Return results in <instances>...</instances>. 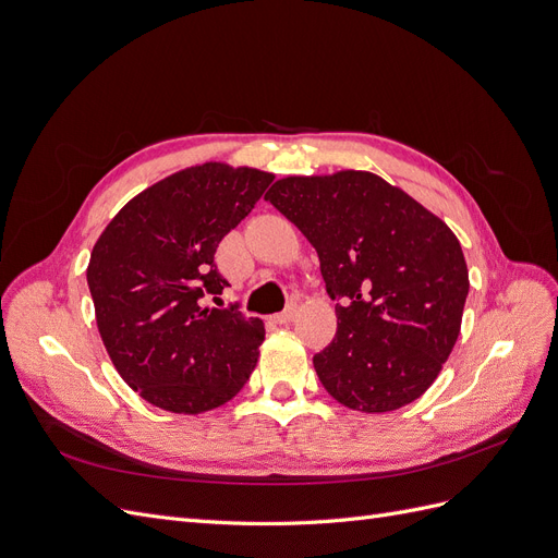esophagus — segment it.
<instances>
[{"mask_svg": "<svg viewBox=\"0 0 558 558\" xmlns=\"http://www.w3.org/2000/svg\"><path fill=\"white\" fill-rule=\"evenodd\" d=\"M295 314H298V310H295V307L283 310V312H279V314H275V316H272V324H277V326H289L291 320L295 318Z\"/></svg>", "mask_w": 558, "mask_h": 558, "instance_id": "34e87169", "label": "esophagus"}]
</instances>
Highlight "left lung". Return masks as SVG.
<instances>
[{
    "label": "left lung",
    "instance_id": "8db88e82",
    "mask_svg": "<svg viewBox=\"0 0 558 558\" xmlns=\"http://www.w3.org/2000/svg\"><path fill=\"white\" fill-rule=\"evenodd\" d=\"M265 199L312 242L337 300L335 340L314 356L326 391L359 412L416 400L461 332L470 283L456 234L369 172L279 179Z\"/></svg>",
    "mask_w": 558,
    "mask_h": 558
}]
</instances>
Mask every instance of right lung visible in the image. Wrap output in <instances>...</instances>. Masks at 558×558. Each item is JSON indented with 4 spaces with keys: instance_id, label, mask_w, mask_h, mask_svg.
I'll return each mask as SVG.
<instances>
[{
    "instance_id": "obj_1",
    "label": "right lung",
    "mask_w": 558,
    "mask_h": 558,
    "mask_svg": "<svg viewBox=\"0 0 558 558\" xmlns=\"http://www.w3.org/2000/svg\"><path fill=\"white\" fill-rule=\"evenodd\" d=\"M272 179L223 162L191 167L130 199L99 234L88 265L99 335L118 375L160 410L221 408L258 363L263 320L207 300L230 286L218 244Z\"/></svg>"
}]
</instances>
